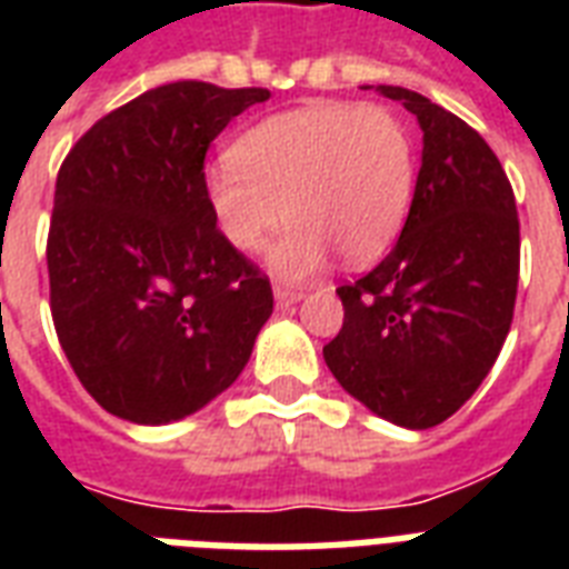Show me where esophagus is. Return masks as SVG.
<instances>
[{"label":"esophagus","instance_id":"34e87169","mask_svg":"<svg viewBox=\"0 0 569 569\" xmlns=\"http://www.w3.org/2000/svg\"><path fill=\"white\" fill-rule=\"evenodd\" d=\"M274 298H277V307H289V303L301 301L303 289H295V286L277 283L274 286Z\"/></svg>","mask_w":569,"mask_h":569}]
</instances>
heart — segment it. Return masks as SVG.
<instances>
[{
  "mask_svg": "<svg viewBox=\"0 0 569 569\" xmlns=\"http://www.w3.org/2000/svg\"><path fill=\"white\" fill-rule=\"evenodd\" d=\"M410 129L383 106L316 100L262 120L206 171V200L232 248L271 250L280 274L319 271L330 248L363 266L392 244L413 200Z\"/></svg>",
  "mask_w": 569,
  "mask_h": 569,
  "instance_id": "heart-1",
  "label": "heart"
}]
</instances>
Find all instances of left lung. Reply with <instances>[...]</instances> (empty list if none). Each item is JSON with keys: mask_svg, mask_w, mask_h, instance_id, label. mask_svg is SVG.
Segmentation results:
<instances>
[{"mask_svg": "<svg viewBox=\"0 0 569 569\" xmlns=\"http://www.w3.org/2000/svg\"><path fill=\"white\" fill-rule=\"evenodd\" d=\"M422 127V168L396 248L337 289L346 321L325 363L372 413L433 428L467 405L511 330L520 218L502 162L467 120L378 84Z\"/></svg>", "mask_w": 569, "mask_h": 569, "instance_id": "8db88e82", "label": "left lung"}]
</instances>
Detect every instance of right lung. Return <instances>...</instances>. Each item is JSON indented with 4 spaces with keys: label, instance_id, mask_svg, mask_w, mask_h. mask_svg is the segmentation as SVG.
<instances>
[{
    "label": "right lung",
    "instance_id": "obj_1",
    "mask_svg": "<svg viewBox=\"0 0 569 569\" xmlns=\"http://www.w3.org/2000/svg\"><path fill=\"white\" fill-rule=\"evenodd\" d=\"M266 88L182 79L100 118L64 156L47 236L49 310L82 387L109 413H194L248 363L271 280L223 239L206 150Z\"/></svg>",
    "mask_w": 569,
    "mask_h": 569
}]
</instances>
